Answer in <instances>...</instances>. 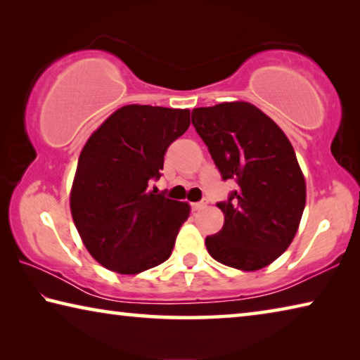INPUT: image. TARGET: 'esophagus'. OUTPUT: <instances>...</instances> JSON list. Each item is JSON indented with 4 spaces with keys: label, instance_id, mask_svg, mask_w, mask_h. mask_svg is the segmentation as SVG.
<instances>
[{
    "label": "esophagus",
    "instance_id": "34e87169",
    "mask_svg": "<svg viewBox=\"0 0 360 360\" xmlns=\"http://www.w3.org/2000/svg\"><path fill=\"white\" fill-rule=\"evenodd\" d=\"M206 205H208V200H202V202L192 203V210H193V211H200V210L206 208Z\"/></svg>",
    "mask_w": 360,
    "mask_h": 360
}]
</instances>
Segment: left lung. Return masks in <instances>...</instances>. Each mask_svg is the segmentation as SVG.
Listing matches in <instances>:
<instances>
[{"label":"left lung","mask_w":360,"mask_h":360,"mask_svg":"<svg viewBox=\"0 0 360 360\" xmlns=\"http://www.w3.org/2000/svg\"><path fill=\"white\" fill-rule=\"evenodd\" d=\"M192 125L208 146L224 181L236 188L219 202L225 222L206 236L212 259L243 271L276 260L294 240L307 187L294 148L268 115L245 101L192 111Z\"/></svg>","instance_id":"1"}]
</instances>
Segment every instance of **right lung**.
Masks as SVG:
<instances>
[{
  "instance_id": "obj_1",
  "label": "right lung",
  "mask_w": 360,
  "mask_h": 360,
  "mask_svg": "<svg viewBox=\"0 0 360 360\" xmlns=\"http://www.w3.org/2000/svg\"><path fill=\"white\" fill-rule=\"evenodd\" d=\"M188 125V109L129 105L85 143L71 214L87 251L108 270L138 275L172 255L191 206L158 193L152 182L160 179L168 146Z\"/></svg>"
}]
</instances>
